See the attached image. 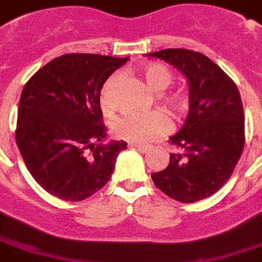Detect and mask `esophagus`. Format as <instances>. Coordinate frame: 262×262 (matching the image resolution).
Returning a JSON list of instances; mask_svg holds the SVG:
<instances>
[{"label":"esophagus","instance_id":"obj_1","mask_svg":"<svg viewBox=\"0 0 262 262\" xmlns=\"http://www.w3.org/2000/svg\"><path fill=\"white\" fill-rule=\"evenodd\" d=\"M129 146L130 148H135V149H137L138 152L141 153H146L148 150L150 149L149 145H144V144H137V142H132V144H129Z\"/></svg>","mask_w":262,"mask_h":262}]
</instances>
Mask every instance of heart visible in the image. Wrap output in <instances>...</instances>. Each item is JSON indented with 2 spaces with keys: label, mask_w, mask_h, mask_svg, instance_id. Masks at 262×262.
<instances>
[{
  "label": "heart",
  "mask_w": 262,
  "mask_h": 262,
  "mask_svg": "<svg viewBox=\"0 0 262 262\" xmlns=\"http://www.w3.org/2000/svg\"><path fill=\"white\" fill-rule=\"evenodd\" d=\"M142 78L152 91L165 90L173 80L171 70L161 63H149L140 69ZM117 80V75H110L105 82L101 91V105L105 112H112L114 107L112 99V90ZM159 102L161 106L171 114L173 118H182L188 110V95L182 90L165 91L159 94ZM113 130L117 137L124 138L127 141L145 142L155 136L164 135L169 130L168 117L160 110H153L144 114L129 113L118 117Z\"/></svg>",
  "instance_id": "heart-1"
}]
</instances>
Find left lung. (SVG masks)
I'll return each mask as SVG.
<instances>
[{
  "instance_id": "obj_1",
  "label": "left lung",
  "mask_w": 262,
  "mask_h": 262,
  "mask_svg": "<svg viewBox=\"0 0 262 262\" xmlns=\"http://www.w3.org/2000/svg\"><path fill=\"white\" fill-rule=\"evenodd\" d=\"M186 75L190 112L171 137L178 152L165 169L152 173L159 190L182 203L211 196L229 180L245 145L241 95L230 76L201 52L183 48L152 52Z\"/></svg>"
}]
</instances>
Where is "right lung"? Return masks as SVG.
Segmentation results:
<instances>
[{"label": "right lung", "instance_id": "right-lung-1", "mask_svg": "<svg viewBox=\"0 0 262 262\" xmlns=\"http://www.w3.org/2000/svg\"><path fill=\"white\" fill-rule=\"evenodd\" d=\"M127 57L59 56L32 75L21 93L16 142L33 179L51 195L80 202L112 178L125 141L107 136L99 97Z\"/></svg>", "mask_w": 262, "mask_h": 262}]
</instances>
